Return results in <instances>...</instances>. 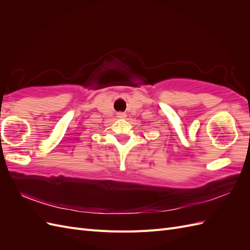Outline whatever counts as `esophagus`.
I'll return each instance as SVG.
<instances>
[{"instance_id":"esophagus-1","label":"esophagus","mask_w":250,"mask_h":250,"mask_svg":"<svg viewBox=\"0 0 250 250\" xmlns=\"http://www.w3.org/2000/svg\"><path fill=\"white\" fill-rule=\"evenodd\" d=\"M117 117H118L119 119H126L127 115H126L125 112H118V113H117Z\"/></svg>"}]
</instances>
